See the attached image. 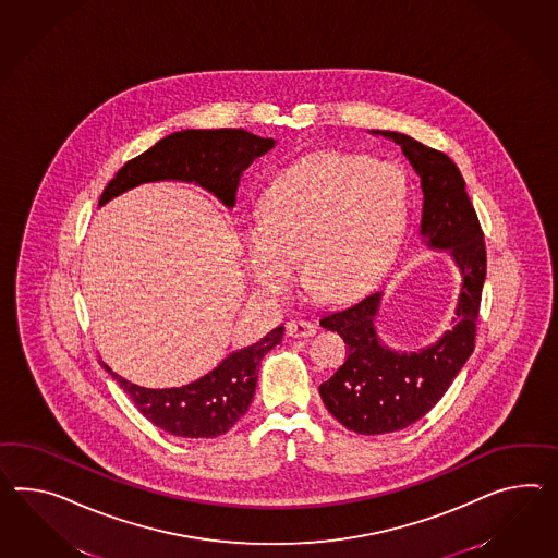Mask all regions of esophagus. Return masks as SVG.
I'll return each mask as SVG.
<instances>
[{
    "label": "esophagus",
    "instance_id": "obj_1",
    "mask_svg": "<svg viewBox=\"0 0 558 558\" xmlns=\"http://www.w3.org/2000/svg\"><path fill=\"white\" fill-rule=\"evenodd\" d=\"M315 331H317L315 324L307 319H293L287 324V336H291V338H310V336H314Z\"/></svg>",
    "mask_w": 558,
    "mask_h": 558
}]
</instances>
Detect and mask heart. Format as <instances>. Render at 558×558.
<instances>
[{"instance_id": "1", "label": "heart", "mask_w": 558, "mask_h": 558, "mask_svg": "<svg viewBox=\"0 0 558 558\" xmlns=\"http://www.w3.org/2000/svg\"><path fill=\"white\" fill-rule=\"evenodd\" d=\"M407 206L399 166L352 154L307 156L272 180L258 227L239 234L244 267L260 293L281 295L295 283L301 258L315 298H350L395 257Z\"/></svg>"}]
</instances>
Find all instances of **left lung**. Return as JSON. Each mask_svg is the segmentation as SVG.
<instances>
[{
  "mask_svg": "<svg viewBox=\"0 0 558 558\" xmlns=\"http://www.w3.org/2000/svg\"><path fill=\"white\" fill-rule=\"evenodd\" d=\"M400 145L423 187V241L449 251L458 263L463 283L453 329L421 352H392L378 340L374 315L380 293L326 314L322 328L338 331L345 342V362L319 385L329 413L345 429L360 435H380L404 429L441 400L475 348L482 289L486 281L484 230L465 192L458 166L433 147L397 131H374Z\"/></svg>",
  "mask_w": 558,
  "mask_h": 558,
  "instance_id": "8db88e82",
  "label": "left lung"
}]
</instances>
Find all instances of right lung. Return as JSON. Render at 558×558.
Returning <instances> with one entry per match:
<instances>
[{"mask_svg":"<svg viewBox=\"0 0 558 558\" xmlns=\"http://www.w3.org/2000/svg\"><path fill=\"white\" fill-rule=\"evenodd\" d=\"M275 142L244 129H186L129 159L100 194L99 206L145 182L180 180L194 182L213 192L229 208L236 202L241 173L253 159L267 154ZM286 328L271 329L260 342L232 352L215 371L180 388H144L114 374L140 413L156 427L175 437L213 439L225 435L243 416L255 395L263 356L281 343Z\"/></svg>","mask_w":558,"mask_h":558,"instance_id":"right-lung-1","label":"right lung"}]
</instances>
